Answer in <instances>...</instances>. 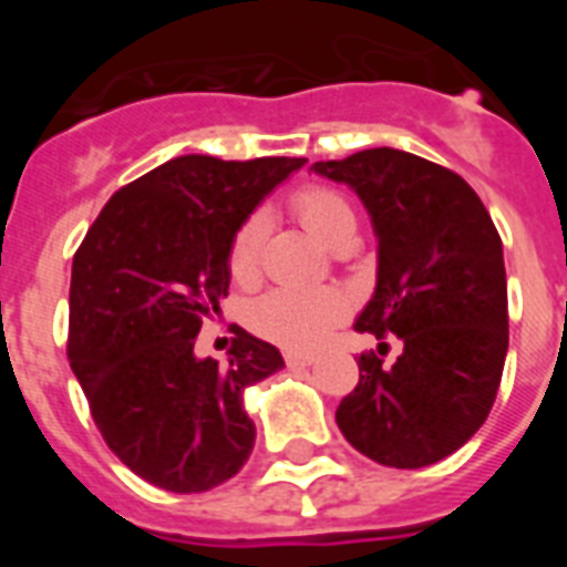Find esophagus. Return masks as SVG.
Listing matches in <instances>:
<instances>
[{"label":"esophagus","mask_w":567,"mask_h":567,"mask_svg":"<svg viewBox=\"0 0 567 567\" xmlns=\"http://www.w3.org/2000/svg\"><path fill=\"white\" fill-rule=\"evenodd\" d=\"M284 360H287L289 369H303V365H312L318 358H315V354H307V352H287L284 354Z\"/></svg>","instance_id":"obj_1"}]
</instances>
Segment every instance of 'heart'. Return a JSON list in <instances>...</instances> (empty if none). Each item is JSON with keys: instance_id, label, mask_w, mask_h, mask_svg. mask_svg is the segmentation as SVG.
Instances as JSON below:
<instances>
[{"instance_id": "b5f03b06", "label": "heart", "mask_w": 567, "mask_h": 567, "mask_svg": "<svg viewBox=\"0 0 567 567\" xmlns=\"http://www.w3.org/2000/svg\"><path fill=\"white\" fill-rule=\"evenodd\" d=\"M292 209L300 224L327 247H340L358 235V215L343 195L329 187H303L292 195ZM267 238V218L249 215L235 233L229 249V272L247 284L258 275L260 247ZM346 300L332 289L280 287L267 292L252 307V327L287 349H315L329 329L343 318Z\"/></svg>"}]
</instances>
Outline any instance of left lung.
<instances>
[{"label": "left lung", "mask_w": 567, "mask_h": 567, "mask_svg": "<svg viewBox=\"0 0 567 567\" xmlns=\"http://www.w3.org/2000/svg\"><path fill=\"white\" fill-rule=\"evenodd\" d=\"M312 169L358 193L378 238V284L354 329L403 343L392 365L360 354V380L334 420L374 463H440L477 434L503 378L508 284L497 227L457 173L403 150H360Z\"/></svg>", "instance_id": "obj_1"}]
</instances>
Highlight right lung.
Listing matches in <instances>:
<instances>
[{
	"label": "right lung",
	"mask_w": 567,
	"mask_h": 567,
	"mask_svg": "<svg viewBox=\"0 0 567 567\" xmlns=\"http://www.w3.org/2000/svg\"><path fill=\"white\" fill-rule=\"evenodd\" d=\"M303 164L169 158L118 189L73 255L70 369L110 452L158 488L209 491L252 454L244 392L284 358L238 329L221 365L195 338L227 298L235 233Z\"/></svg>",
	"instance_id": "obj_1"
}]
</instances>
